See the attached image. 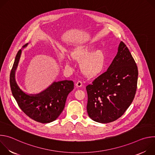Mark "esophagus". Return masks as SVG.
I'll use <instances>...</instances> for the list:
<instances>
[{
    "mask_svg": "<svg viewBox=\"0 0 155 155\" xmlns=\"http://www.w3.org/2000/svg\"><path fill=\"white\" fill-rule=\"evenodd\" d=\"M76 86H77V87H81V86H83V83H82V81H77V83H76Z\"/></svg>",
    "mask_w": 155,
    "mask_h": 155,
    "instance_id": "34e87169",
    "label": "esophagus"
}]
</instances>
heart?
<instances>
[{"mask_svg": "<svg viewBox=\"0 0 155 155\" xmlns=\"http://www.w3.org/2000/svg\"><path fill=\"white\" fill-rule=\"evenodd\" d=\"M95 48L91 44L85 43L75 47L71 52L74 59L80 61V68L82 73L90 77L99 74L105 64V53L101 50H94ZM71 61V58L67 56L66 62L70 64Z\"/></svg>", "mask_w": 155, "mask_h": 155, "instance_id": "heart-1", "label": "heart"}]
</instances>
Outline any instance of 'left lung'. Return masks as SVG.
<instances>
[{
  "label": "left lung",
  "instance_id": "8db88e82",
  "mask_svg": "<svg viewBox=\"0 0 155 155\" xmlns=\"http://www.w3.org/2000/svg\"><path fill=\"white\" fill-rule=\"evenodd\" d=\"M137 78L136 63L121 41L107 71L86 87L89 117L101 123L112 122L121 117L134 100Z\"/></svg>",
  "mask_w": 155,
  "mask_h": 155
}]
</instances>
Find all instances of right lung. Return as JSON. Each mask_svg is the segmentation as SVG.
<instances>
[{"instance_id": "1", "label": "right lung", "mask_w": 155, "mask_h": 155, "mask_svg": "<svg viewBox=\"0 0 155 155\" xmlns=\"http://www.w3.org/2000/svg\"><path fill=\"white\" fill-rule=\"evenodd\" d=\"M28 43L23 48L28 46ZM21 54L19 50L15 57L10 75L12 94L23 112L32 120L41 123L56 120L63 111L68 94L74 90L72 80L54 81L47 89L37 94H28L18 85L15 72Z\"/></svg>"}]
</instances>
